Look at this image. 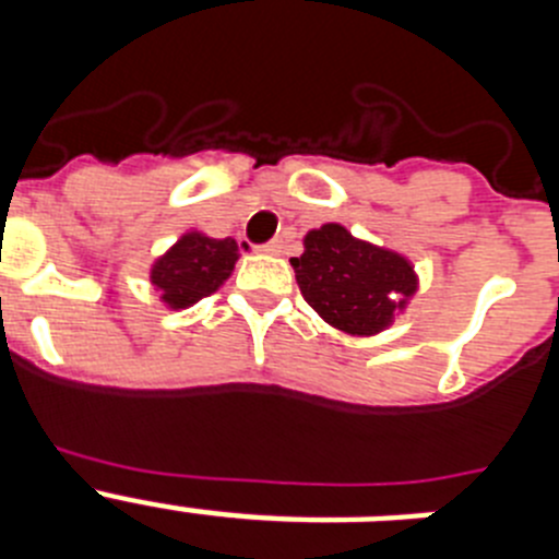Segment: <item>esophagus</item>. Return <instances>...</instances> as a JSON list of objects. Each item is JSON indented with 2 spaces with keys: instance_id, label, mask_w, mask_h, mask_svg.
Returning a JSON list of instances; mask_svg holds the SVG:
<instances>
[{
  "instance_id": "34e87169",
  "label": "esophagus",
  "mask_w": 559,
  "mask_h": 559,
  "mask_svg": "<svg viewBox=\"0 0 559 559\" xmlns=\"http://www.w3.org/2000/svg\"><path fill=\"white\" fill-rule=\"evenodd\" d=\"M260 251H265V254H280L283 251V240H269V243L260 246Z\"/></svg>"
}]
</instances>
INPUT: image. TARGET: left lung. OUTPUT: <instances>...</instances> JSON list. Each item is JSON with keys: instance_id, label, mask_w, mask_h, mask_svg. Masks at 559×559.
<instances>
[{"instance_id": "left-lung-1", "label": "left lung", "mask_w": 559, "mask_h": 559, "mask_svg": "<svg viewBox=\"0 0 559 559\" xmlns=\"http://www.w3.org/2000/svg\"><path fill=\"white\" fill-rule=\"evenodd\" d=\"M290 265L310 308L349 335L389 328L394 310L417 290L406 257L355 240L338 224L308 231L305 254L290 257Z\"/></svg>"}]
</instances>
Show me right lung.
<instances>
[{"mask_svg": "<svg viewBox=\"0 0 559 559\" xmlns=\"http://www.w3.org/2000/svg\"><path fill=\"white\" fill-rule=\"evenodd\" d=\"M237 263V243L187 231L151 269V283L170 308H190L224 285Z\"/></svg>", "mask_w": 559, "mask_h": 559, "instance_id": "1", "label": "right lung"}]
</instances>
